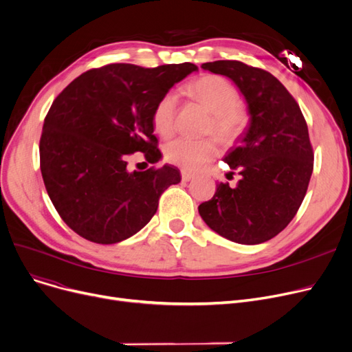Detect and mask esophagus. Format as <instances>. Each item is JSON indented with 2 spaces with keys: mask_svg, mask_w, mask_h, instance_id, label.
I'll return each mask as SVG.
<instances>
[{
  "mask_svg": "<svg viewBox=\"0 0 352 352\" xmlns=\"http://www.w3.org/2000/svg\"><path fill=\"white\" fill-rule=\"evenodd\" d=\"M181 178H182V181H190L194 178V174H191L188 171H181Z\"/></svg>",
  "mask_w": 352,
  "mask_h": 352,
  "instance_id": "obj_1",
  "label": "esophagus"
}]
</instances>
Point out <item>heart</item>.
I'll list each match as a JSON object with an SVG mask.
<instances>
[{
	"mask_svg": "<svg viewBox=\"0 0 352 352\" xmlns=\"http://www.w3.org/2000/svg\"><path fill=\"white\" fill-rule=\"evenodd\" d=\"M191 98L206 107L212 114L208 133H214L224 144H232L241 137L248 126L247 109L238 102V89L226 77L206 74L187 85ZM178 98L174 92H166L155 104L153 125L161 137H170L175 128ZM165 158L184 170L195 171L218 155L215 140L194 141L177 138L165 145Z\"/></svg>",
	"mask_w": 352,
	"mask_h": 352,
	"instance_id": "obj_1",
	"label": "heart"
}]
</instances>
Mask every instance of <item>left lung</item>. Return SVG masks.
<instances>
[{
  "label": "left lung",
  "instance_id": "8db88e82",
  "mask_svg": "<svg viewBox=\"0 0 352 352\" xmlns=\"http://www.w3.org/2000/svg\"><path fill=\"white\" fill-rule=\"evenodd\" d=\"M201 68L235 82L248 104L250 125L224 158L241 179L234 188L217 184L198 212L230 241L265 243L291 223L308 190L314 153L305 118L288 89L265 69L230 60Z\"/></svg>",
  "mask_w": 352,
  "mask_h": 352
}]
</instances>
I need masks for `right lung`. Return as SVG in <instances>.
Listing matches in <instances>:
<instances>
[{
	"instance_id": "right-lung-1",
	"label": "right lung",
	"mask_w": 352,
	"mask_h": 352,
	"mask_svg": "<svg viewBox=\"0 0 352 352\" xmlns=\"http://www.w3.org/2000/svg\"><path fill=\"white\" fill-rule=\"evenodd\" d=\"M198 67L108 64L69 82L54 100L40 140L47 192L64 223L97 244L144 228L161 194L181 181L173 165L128 171V157L161 160L153 113L158 100Z\"/></svg>"
}]
</instances>
